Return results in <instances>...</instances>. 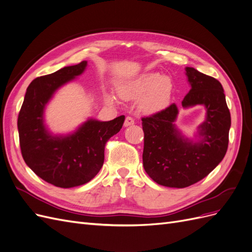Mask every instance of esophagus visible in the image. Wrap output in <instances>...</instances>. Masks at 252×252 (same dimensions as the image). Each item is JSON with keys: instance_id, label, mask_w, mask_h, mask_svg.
<instances>
[{"instance_id": "1", "label": "esophagus", "mask_w": 252, "mask_h": 252, "mask_svg": "<svg viewBox=\"0 0 252 252\" xmlns=\"http://www.w3.org/2000/svg\"><path fill=\"white\" fill-rule=\"evenodd\" d=\"M133 124H134V120L131 117H126L125 122H124V126L128 127V126L133 125Z\"/></svg>"}]
</instances>
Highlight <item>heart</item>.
Segmentation results:
<instances>
[{"instance_id": "1", "label": "heart", "mask_w": 252, "mask_h": 252, "mask_svg": "<svg viewBox=\"0 0 252 252\" xmlns=\"http://www.w3.org/2000/svg\"><path fill=\"white\" fill-rule=\"evenodd\" d=\"M171 84L166 77L156 73L143 74L136 80L119 89L120 95L126 100H138L142 97L141 107L145 111L162 109L169 100Z\"/></svg>"}]
</instances>
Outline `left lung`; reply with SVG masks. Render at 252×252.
<instances>
[{"label": "left lung", "instance_id": "1", "mask_svg": "<svg viewBox=\"0 0 252 252\" xmlns=\"http://www.w3.org/2000/svg\"><path fill=\"white\" fill-rule=\"evenodd\" d=\"M186 74L191 89L182 106L200 104L207 109L199 143L183 139L175 129V104L142 118L144 169L156 183L166 187L184 188L207 177L225 157L229 142L231 118L220 83L192 67H186Z\"/></svg>", "mask_w": 252, "mask_h": 252}]
</instances>
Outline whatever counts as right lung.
Segmentation results:
<instances>
[{
	"instance_id": "add662e5",
	"label": "right lung",
	"mask_w": 252,
	"mask_h": 252,
	"mask_svg": "<svg viewBox=\"0 0 252 252\" xmlns=\"http://www.w3.org/2000/svg\"><path fill=\"white\" fill-rule=\"evenodd\" d=\"M86 61L34 79L26 90L18 117L22 157L36 175L49 184L71 188L86 184L101 170L105 145L123 126L125 117L108 122L89 120L78 131L65 136L50 135L43 124V111L53 93L81 74Z\"/></svg>"
}]
</instances>
